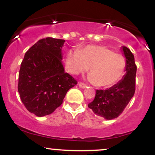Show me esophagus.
<instances>
[{
  "instance_id": "34e87169",
  "label": "esophagus",
  "mask_w": 155,
  "mask_h": 155,
  "mask_svg": "<svg viewBox=\"0 0 155 155\" xmlns=\"http://www.w3.org/2000/svg\"><path fill=\"white\" fill-rule=\"evenodd\" d=\"M79 87L82 88V89H84V88L87 87V85L85 84H84V83L79 82Z\"/></svg>"
}]
</instances>
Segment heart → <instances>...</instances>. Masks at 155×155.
Masks as SVG:
<instances>
[{
  "label": "heart",
  "mask_w": 155,
  "mask_h": 155,
  "mask_svg": "<svg viewBox=\"0 0 155 155\" xmlns=\"http://www.w3.org/2000/svg\"><path fill=\"white\" fill-rule=\"evenodd\" d=\"M65 66L70 74L78 75L87 71V80L100 87H108L121 79L125 70V60L121 54L101 46L90 45L79 51L68 52Z\"/></svg>",
  "instance_id": "obj_1"
}]
</instances>
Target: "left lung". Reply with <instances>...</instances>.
<instances>
[{"instance_id": "obj_1", "label": "left lung", "mask_w": 155, "mask_h": 155, "mask_svg": "<svg viewBox=\"0 0 155 155\" xmlns=\"http://www.w3.org/2000/svg\"><path fill=\"white\" fill-rule=\"evenodd\" d=\"M121 49L125 58V74L110 88L96 90L95 99L88 104L96 115L108 120L120 116L135 93L137 68L134 56L128 48Z\"/></svg>"}]
</instances>
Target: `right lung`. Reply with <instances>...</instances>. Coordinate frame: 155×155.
<instances>
[{
  "label": "right lung",
  "mask_w": 155,
  "mask_h": 155,
  "mask_svg": "<svg viewBox=\"0 0 155 155\" xmlns=\"http://www.w3.org/2000/svg\"><path fill=\"white\" fill-rule=\"evenodd\" d=\"M65 41L50 37L41 39L28 49L21 63L18 92L25 108L37 117L54 112L77 84L64 69Z\"/></svg>",
  "instance_id": "obj_1"
}]
</instances>
